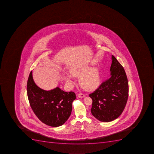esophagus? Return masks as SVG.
I'll list each match as a JSON object with an SVG mask.
<instances>
[{"mask_svg": "<svg viewBox=\"0 0 154 154\" xmlns=\"http://www.w3.org/2000/svg\"><path fill=\"white\" fill-rule=\"evenodd\" d=\"M78 97H79V98H83V97H85V95H84V94H83L80 93L78 94Z\"/></svg>", "mask_w": 154, "mask_h": 154, "instance_id": "1", "label": "esophagus"}]
</instances>
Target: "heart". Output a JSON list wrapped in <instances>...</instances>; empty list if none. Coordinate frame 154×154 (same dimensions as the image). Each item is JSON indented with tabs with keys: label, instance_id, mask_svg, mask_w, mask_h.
Returning <instances> with one entry per match:
<instances>
[{
	"label": "heart",
	"instance_id": "heart-1",
	"mask_svg": "<svg viewBox=\"0 0 154 154\" xmlns=\"http://www.w3.org/2000/svg\"><path fill=\"white\" fill-rule=\"evenodd\" d=\"M70 74H66L65 79L69 85L74 82L73 76L79 77V83L86 90L90 91L96 88L100 84V75L98 69L90 68L89 66H78L72 68Z\"/></svg>",
	"mask_w": 154,
	"mask_h": 154
}]
</instances>
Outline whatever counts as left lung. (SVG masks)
I'll use <instances>...</instances> for the list:
<instances>
[{
  "mask_svg": "<svg viewBox=\"0 0 154 154\" xmlns=\"http://www.w3.org/2000/svg\"><path fill=\"white\" fill-rule=\"evenodd\" d=\"M110 78L90 94L91 112L97 119L110 122L122 114L128 100L129 86L126 74L122 65L112 56Z\"/></svg>",
  "mask_w": 154,
  "mask_h": 154,
  "instance_id": "left-lung-1",
  "label": "left lung"
}]
</instances>
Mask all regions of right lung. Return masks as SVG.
<instances>
[{
  "instance_id": "1",
  "label": "right lung",
  "mask_w": 154,
  "mask_h": 154,
  "mask_svg": "<svg viewBox=\"0 0 154 154\" xmlns=\"http://www.w3.org/2000/svg\"><path fill=\"white\" fill-rule=\"evenodd\" d=\"M30 106L38 119L47 125L58 127L68 119L72 102L76 98L74 92H64L57 87L46 91L36 85L30 72L27 85Z\"/></svg>"
}]
</instances>
